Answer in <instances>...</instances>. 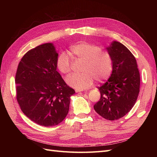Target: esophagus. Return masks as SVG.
<instances>
[{"instance_id":"34e87169","label":"esophagus","mask_w":157,"mask_h":157,"mask_svg":"<svg viewBox=\"0 0 157 157\" xmlns=\"http://www.w3.org/2000/svg\"><path fill=\"white\" fill-rule=\"evenodd\" d=\"M83 91H84V90H83V89H76L75 90L76 92H83Z\"/></svg>"}]
</instances>
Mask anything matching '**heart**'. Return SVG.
Segmentation results:
<instances>
[{
	"instance_id": "b5f03b06",
	"label": "heart",
	"mask_w": 157,
	"mask_h": 157,
	"mask_svg": "<svg viewBox=\"0 0 157 157\" xmlns=\"http://www.w3.org/2000/svg\"><path fill=\"white\" fill-rule=\"evenodd\" d=\"M69 52L75 58L84 60L82 73L71 74L66 78V82L70 86L84 89L91 86L94 79L101 82L111 75L112 58L108 53L102 51L99 46L86 42H80L71 46ZM56 65L63 74H68L71 69L70 59L65 52L58 55Z\"/></svg>"
}]
</instances>
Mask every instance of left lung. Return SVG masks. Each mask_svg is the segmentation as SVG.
<instances>
[{
    "label": "left lung",
    "mask_w": 157,
    "mask_h": 157,
    "mask_svg": "<svg viewBox=\"0 0 157 157\" xmlns=\"http://www.w3.org/2000/svg\"><path fill=\"white\" fill-rule=\"evenodd\" d=\"M113 61L110 78L101 86L94 110L109 121L118 120L134 107L140 92V76L135 57L126 47L113 41L106 48Z\"/></svg>",
    "instance_id": "obj_1"
}]
</instances>
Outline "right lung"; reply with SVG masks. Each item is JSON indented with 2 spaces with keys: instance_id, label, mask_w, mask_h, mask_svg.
Returning a JSON list of instances; mask_svg holds the SVG:
<instances>
[{
  "instance_id": "obj_1",
  "label": "right lung",
  "mask_w": 157,
  "mask_h": 157,
  "mask_svg": "<svg viewBox=\"0 0 157 157\" xmlns=\"http://www.w3.org/2000/svg\"><path fill=\"white\" fill-rule=\"evenodd\" d=\"M58 54L52 43L28 51L16 71V99L24 115L46 127L58 125L69 112L75 92L57 71Z\"/></svg>"
}]
</instances>
